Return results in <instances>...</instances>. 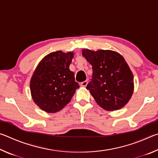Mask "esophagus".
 <instances>
[{"instance_id": "obj_1", "label": "esophagus", "mask_w": 158, "mask_h": 158, "mask_svg": "<svg viewBox=\"0 0 158 158\" xmlns=\"http://www.w3.org/2000/svg\"><path fill=\"white\" fill-rule=\"evenodd\" d=\"M87 84H88L87 81H83V82L81 83V84H80V85H81V86H83V87H85L87 85Z\"/></svg>"}]
</instances>
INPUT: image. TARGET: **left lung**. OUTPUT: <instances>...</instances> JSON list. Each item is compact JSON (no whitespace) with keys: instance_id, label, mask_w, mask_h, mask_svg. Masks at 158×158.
I'll use <instances>...</instances> for the list:
<instances>
[{"instance_id":"obj_1","label":"left lung","mask_w":158,"mask_h":158,"mask_svg":"<svg viewBox=\"0 0 158 158\" xmlns=\"http://www.w3.org/2000/svg\"><path fill=\"white\" fill-rule=\"evenodd\" d=\"M92 65L93 77L86 89L97 103L108 111L121 109L132 97L133 74L123 57L110 50L82 51Z\"/></svg>"}]
</instances>
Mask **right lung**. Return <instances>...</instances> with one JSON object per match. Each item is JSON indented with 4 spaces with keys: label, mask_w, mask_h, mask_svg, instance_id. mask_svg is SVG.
Here are the masks:
<instances>
[{
    "label": "right lung",
    "mask_w": 158,
    "mask_h": 158,
    "mask_svg": "<svg viewBox=\"0 0 158 158\" xmlns=\"http://www.w3.org/2000/svg\"><path fill=\"white\" fill-rule=\"evenodd\" d=\"M73 53L60 51L46 56L31 80V92L36 105L48 113H55L70 102L79 85L69 66Z\"/></svg>",
    "instance_id": "right-lung-1"
}]
</instances>
